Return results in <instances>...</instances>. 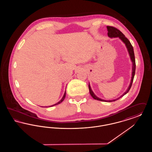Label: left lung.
<instances>
[{
  "label": "left lung",
  "mask_w": 152,
  "mask_h": 152,
  "mask_svg": "<svg viewBox=\"0 0 152 152\" xmlns=\"http://www.w3.org/2000/svg\"><path fill=\"white\" fill-rule=\"evenodd\" d=\"M107 29H108V35L109 37H118L120 39H121V40L123 41V42L125 44L126 46V48L128 50L129 52V55H130V58H131V60L133 63V68H132V79H131V82H130V86L129 87H128L127 91L124 94L120 96L119 98L115 99V100H108V101H106V100H102L99 97H97L95 94H94V93L93 92V91H92L91 87H90V85L89 84L88 87H89V92H90V94L92 96V97L95 99V100H99V101H106V102H112V101H115L119 99L120 98H121V97L124 96L125 94H126L130 90V88L132 87V83H133V79H134V75H135V71H136V61H135V57H134V50H133V46L132 45V44L130 43L129 40L125 36V35L123 34V33L119 30V29L116 28L114 27H112V26H107Z\"/></svg>",
  "instance_id": "left-lung-1"
}]
</instances>
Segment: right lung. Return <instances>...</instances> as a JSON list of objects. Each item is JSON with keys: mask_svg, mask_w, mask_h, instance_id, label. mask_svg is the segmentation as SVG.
Returning a JSON list of instances; mask_svg holds the SVG:
<instances>
[{"mask_svg": "<svg viewBox=\"0 0 152 152\" xmlns=\"http://www.w3.org/2000/svg\"><path fill=\"white\" fill-rule=\"evenodd\" d=\"M65 94H66V92H65V93H64V96H63V98L61 99V100L60 101H58V103H56V104H54V105H51V106H50V107H53V106H55V105H58V104H59L60 103H61L62 101H63L64 100V99H65Z\"/></svg>", "mask_w": 152, "mask_h": 152, "instance_id": "add662e5", "label": "right lung"}]
</instances>
